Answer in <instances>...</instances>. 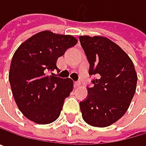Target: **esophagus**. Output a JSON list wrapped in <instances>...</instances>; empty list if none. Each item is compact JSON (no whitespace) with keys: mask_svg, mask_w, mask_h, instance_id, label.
<instances>
[{"mask_svg":"<svg viewBox=\"0 0 146 146\" xmlns=\"http://www.w3.org/2000/svg\"><path fill=\"white\" fill-rule=\"evenodd\" d=\"M80 86H81V83L80 82H79V81L74 82V87H80Z\"/></svg>","mask_w":146,"mask_h":146,"instance_id":"34e87169","label":"esophagus"}]
</instances>
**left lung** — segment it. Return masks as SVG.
<instances>
[{"mask_svg": "<svg viewBox=\"0 0 146 146\" xmlns=\"http://www.w3.org/2000/svg\"><path fill=\"white\" fill-rule=\"evenodd\" d=\"M90 63L89 74L98 78L88 88L86 100L80 102L83 120L105 127L121 119L129 108L137 86V74L127 54L115 42L102 36H80Z\"/></svg>", "mask_w": 146, "mask_h": 146, "instance_id": "8db88e82", "label": "left lung"}]
</instances>
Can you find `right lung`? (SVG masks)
<instances>
[{
    "label": "right lung",
    "instance_id": "obj_1",
    "mask_svg": "<svg viewBox=\"0 0 146 146\" xmlns=\"http://www.w3.org/2000/svg\"><path fill=\"white\" fill-rule=\"evenodd\" d=\"M77 42L74 36L42 31L25 40L15 51L9 82L18 108L30 121L49 124L60 116L64 101L74 88V81L47 72L58 70V58Z\"/></svg>",
    "mask_w": 146,
    "mask_h": 146
}]
</instances>
